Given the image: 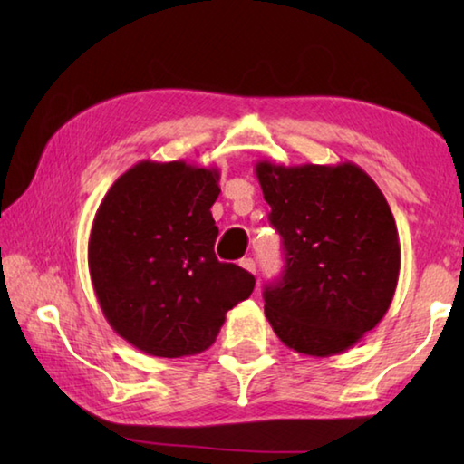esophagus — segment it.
I'll use <instances>...</instances> for the list:
<instances>
[{
  "instance_id": "obj_1",
  "label": "esophagus",
  "mask_w": 464,
  "mask_h": 464,
  "mask_svg": "<svg viewBox=\"0 0 464 464\" xmlns=\"http://www.w3.org/2000/svg\"><path fill=\"white\" fill-rule=\"evenodd\" d=\"M239 266L243 270H247V272H251V274H256V262L251 260V257H243V260L239 262Z\"/></svg>"
}]
</instances>
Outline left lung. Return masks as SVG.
Segmentation results:
<instances>
[{"label": "left lung", "instance_id": "8db88e82", "mask_svg": "<svg viewBox=\"0 0 464 464\" xmlns=\"http://www.w3.org/2000/svg\"><path fill=\"white\" fill-rule=\"evenodd\" d=\"M285 274L264 288L274 334L298 354H342L379 325L395 296L401 246L381 188L356 163L257 161Z\"/></svg>", "mask_w": 464, "mask_h": 464}]
</instances>
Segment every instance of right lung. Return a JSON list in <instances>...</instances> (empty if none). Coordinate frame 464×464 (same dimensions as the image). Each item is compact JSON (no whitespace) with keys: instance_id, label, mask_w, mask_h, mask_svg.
Masks as SVG:
<instances>
[{"instance_id":"obj_1","label":"right lung","mask_w":464,"mask_h":464,"mask_svg":"<svg viewBox=\"0 0 464 464\" xmlns=\"http://www.w3.org/2000/svg\"><path fill=\"white\" fill-rule=\"evenodd\" d=\"M217 168L139 161L116 179L92 223L88 266L106 321L157 358L200 354L256 278L215 256Z\"/></svg>"}]
</instances>
